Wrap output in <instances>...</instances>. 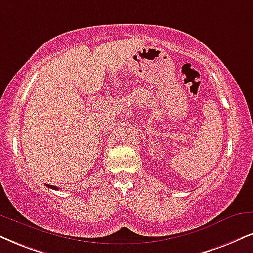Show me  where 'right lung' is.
<instances>
[{
    "instance_id": "right-lung-1",
    "label": "right lung",
    "mask_w": 253,
    "mask_h": 253,
    "mask_svg": "<svg viewBox=\"0 0 253 253\" xmlns=\"http://www.w3.org/2000/svg\"><path fill=\"white\" fill-rule=\"evenodd\" d=\"M46 187H49V188H51V189H53V190H58V188H57V187H55V185H51V184H46Z\"/></svg>"
}]
</instances>
